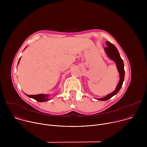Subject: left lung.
I'll return each mask as SVG.
<instances>
[{
  "label": "left lung",
  "mask_w": 147,
  "mask_h": 147,
  "mask_svg": "<svg viewBox=\"0 0 147 147\" xmlns=\"http://www.w3.org/2000/svg\"><path fill=\"white\" fill-rule=\"evenodd\" d=\"M107 47L104 48L105 52V53L108 56V57H109L111 60H112L113 61L115 62V63L116 65V67L118 70L119 74L120 75V80L119 81L117 84V87L115 91L112 92V93L107 95V96H104L101 98H95L98 100H107L111 98L112 96L115 95L116 94H117V92L120 91L123 83L124 81V75H125V72H124V63L123 60L121 58L120 54L119 53V51L116 47L111 44V42L108 41L106 42Z\"/></svg>",
  "instance_id": "obj_1"
}]
</instances>
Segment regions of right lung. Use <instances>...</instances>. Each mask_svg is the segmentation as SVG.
Returning a JSON list of instances; mask_svg holds the SVG:
<instances>
[{
  "label": "right lung",
  "mask_w": 147,
  "mask_h": 147,
  "mask_svg": "<svg viewBox=\"0 0 147 147\" xmlns=\"http://www.w3.org/2000/svg\"><path fill=\"white\" fill-rule=\"evenodd\" d=\"M25 48V49H26ZM21 57L20 58L18 62V65L19 64V62L20 60ZM27 96L33 98L34 99H35L36 100H37L38 102H45V101H48L50 100L49 99V96L50 95L48 94H38V95H27L26 94Z\"/></svg>",
  "instance_id": "add662e5"
}]
</instances>
